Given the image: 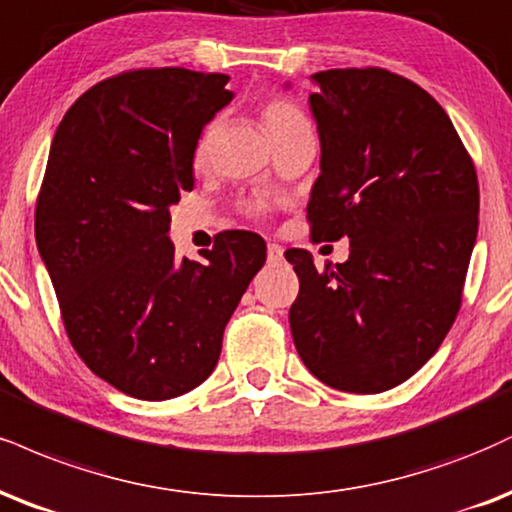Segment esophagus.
I'll list each match as a JSON object with an SVG mask.
<instances>
[{
	"mask_svg": "<svg viewBox=\"0 0 512 512\" xmlns=\"http://www.w3.org/2000/svg\"><path fill=\"white\" fill-rule=\"evenodd\" d=\"M267 260L272 262V264L283 260V248H281L279 243H269V245H267Z\"/></svg>",
	"mask_w": 512,
	"mask_h": 512,
	"instance_id": "esophagus-1",
	"label": "esophagus"
}]
</instances>
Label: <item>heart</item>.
Listing matches in <instances>:
<instances>
[{"label": "heart", "instance_id": "b5f03b06", "mask_svg": "<svg viewBox=\"0 0 512 512\" xmlns=\"http://www.w3.org/2000/svg\"><path fill=\"white\" fill-rule=\"evenodd\" d=\"M262 119H264V126H267V133H281V131H291V128H298V126H307L303 112H300L298 107L286 100H272L264 107L262 112ZM209 135V133H207ZM207 135L200 140V147H197V155H202L205 152V145H207Z\"/></svg>", "mask_w": 512, "mask_h": 512}]
</instances>
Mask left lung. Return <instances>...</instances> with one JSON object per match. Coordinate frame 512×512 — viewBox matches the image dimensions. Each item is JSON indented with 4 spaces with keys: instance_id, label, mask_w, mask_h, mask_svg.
Returning a JSON list of instances; mask_svg holds the SVG:
<instances>
[{
    "instance_id": "left-lung-1",
    "label": "left lung",
    "mask_w": 512,
    "mask_h": 512,
    "mask_svg": "<svg viewBox=\"0 0 512 512\" xmlns=\"http://www.w3.org/2000/svg\"><path fill=\"white\" fill-rule=\"evenodd\" d=\"M319 178L307 202L315 240H350L324 272L286 250L300 281L293 343L319 381L348 393L403 384L455 322L479 226L470 155L441 104L384 69L310 76ZM288 88V85H286Z\"/></svg>"
}]
</instances>
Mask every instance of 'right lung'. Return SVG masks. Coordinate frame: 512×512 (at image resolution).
<instances>
[{"label": "right lung", "instance_id": "add662e5", "mask_svg": "<svg viewBox=\"0 0 512 512\" xmlns=\"http://www.w3.org/2000/svg\"><path fill=\"white\" fill-rule=\"evenodd\" d=\"M224 73L145 69L102 80L61 119L35 240L76 353L140 400L200 386L267 245L226 231L178 260L169 207L193 190L197 140L233 100Z\"/></svg>", "mask_w": 512, "mask_h": 512}]
</instances>
